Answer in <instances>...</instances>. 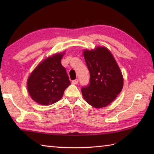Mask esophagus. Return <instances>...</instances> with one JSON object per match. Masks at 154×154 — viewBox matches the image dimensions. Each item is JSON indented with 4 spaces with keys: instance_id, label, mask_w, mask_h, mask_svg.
<instances>
[{
    "instance_id": "obj_1",
    "label": "esophagus",
    "mask_w": 154,
    "mask_h": 154,
    "mask_svg": "<svg viewBox=\"0 0 154 154\" xmlns=\"http://www.w3.org/2000/svg\"><path fill=\"white\" fill-rule=\"evenodd\" d=\"M78 82H79V80L78 79H75V80H73L72 81V84H75V85H76V84H77L78 83Z\"/></svg>"
}]
</instances>
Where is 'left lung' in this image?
<instances>
[{
    "mask_svg": "<svg viewBox=\"0 0 154 154\" xmlns=\"http://www.w3.org/2000/svg\"><path fill=\"white\" fill-rule=\"evenodd\" d=\"M83 55L90 73L89 83L81 88L83 98L95 108L106 106L123 87V77L119 65L106 48L85 50Z\"/></svg>",
    "mask_w": 154,
    "mask_h": 154,
    "instance_id": "8db88e82",
    "label": "left lung"
}]
</instances>
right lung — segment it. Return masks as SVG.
<instances>
[{
    "mask_svg": "<svg viewBox=\"0 0 154 154\" xmlns=\"http://www.w3.org/2000/svg\"><path fill=\"white\" fill-rule=\"evenodd\" d=\"M63 54L48 57L38 65L29 77L27 87L35 102L50 105L62 97L71 82L65 68L61 65Z\"/></svg>",
    "mask_w": 154,
    "mask_h": 154,
    "instance_id": "right-lung-1",
    "label": "right lung"
}]
</instances>
